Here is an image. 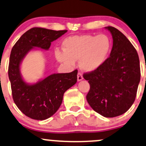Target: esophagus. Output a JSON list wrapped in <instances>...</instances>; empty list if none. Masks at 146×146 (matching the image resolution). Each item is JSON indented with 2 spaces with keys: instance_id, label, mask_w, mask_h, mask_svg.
<instances>
[{
  "instance_id": "34e87169",
  "label": "esophagus",
  "mask_w": 146,
  "mask_h": 146,
  "mask_svg": "<svg viewBox=\"0 0 146 146\" xmlns=\"http://www.w3.org/2000/svg\"><path fill=\"white\" fill-rule=\"evenodd\" d=\"M83 79V75H82V74L81 72H78V74H77V80H78V81H81Z\"/></svg>"
}]
</instances>
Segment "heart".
Returning <instances> with one entry per match:
<instances>
[{"mask_svg":"<svg viewBox=\"0 0 146 146\" xmlns=\"http://www.w3.org/2000/svg\"><path fill=\"white\" fill-rule=\"evenodd\" d=\"M112 40L106 34L74 35L63 41V50H56L55 56L60 63L69 67L75 66L79 59L81 68L94 72L107 60L112 49Z\"/></svg>","mask_w":146,"mask_h":146,"instance_id":"1","label":"heart"}]
</instances>
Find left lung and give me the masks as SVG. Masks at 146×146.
Here are the masks:
<instances>
[{
    "mask_svg": "<svg viewBox=\"0 0 146 146\" xmlns=\"http://www.w3.org/2000/svg\"><path fill=\"white\" fill-rule=\"evenodd\" d=\"M112 34L113 45L104 64L83 78L90 86L87 101L95 112L105 117H115L127 112L133 104L140 82L137 50L115 27H106Z\"/></svg>",
    "mask_w": 146,
    "mask_h": 146,
    "instance_id": "left-lung-1",
    "label": "left lung"
}]
</instances>
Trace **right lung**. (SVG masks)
<instances>
[{"instance_id":"add662e5","label":"right lung","mask_w":146,"mask_h":146,"mask_svg":"<svg viewBox=\"0 0 146 146\" xmlns=\"http://www.w3.org/2000/svg\"><path fill=\"white\" fill-rule=\"evenodd\" d=\"M67 32L34 27L23 34L11 50L8 76L13 99L21 112L31 119L45 120L55 114L65 92L77 81L78 70L52 74L36 83H29L21 74V63L29 52L37 48L48 50L51 42Z\"/></svg>"}]
</instances>
